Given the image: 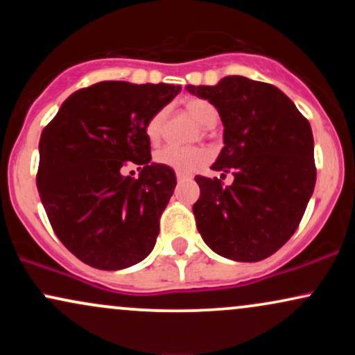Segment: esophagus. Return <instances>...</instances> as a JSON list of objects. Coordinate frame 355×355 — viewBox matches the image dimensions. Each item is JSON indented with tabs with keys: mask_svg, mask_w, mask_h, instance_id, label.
<instances>
[{
	"mask_svg": "<svg viewBox=\"0 0 355 355\" xmlns=\"http://www.w3.org/2000/svg\"><path fill=\"white\" fill-rule=\"evenodd\" d=\"M189 175H185V173H177V180L178 182H183V180H189Z\"/></svg>",
	"mask_w": 355,
	"mask_h": 355,
	"instance_id": "34e87169",
	"label": "esophagus"
}]
</instances>
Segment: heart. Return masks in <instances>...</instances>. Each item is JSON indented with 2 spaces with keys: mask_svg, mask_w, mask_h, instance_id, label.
I'll return each instance as SVG.
<instances>
[{
  "mask_svg": "<svg viewBox=\"0 0 355 355\" xmlns=\"http://www.w3.org/2000/svg\"><path fill=\"white\" fill-rule=\"evenodd\" d=\"M183 110L197 121L202 128H211L217 125L218 112L210 101L202 98H187L183 100ZM165 112H157L150 118L145 126L146 138L150 144H158L164 133ZM155 162L160 165L168 166L177 173H191L198 170L207 162V152L198 146L189 148H178V146H165L155 153Z\"/></svg>",
  "mask_w": 355,
  "mask_h": 355,
  "instance_id": "b5f03b06",
  "label": "heart"
}]
</instances>
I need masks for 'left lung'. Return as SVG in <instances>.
Wrapping results in <instances>:
<instances>
[{
	"label": "left lung",
	"mask_w": 355,
	"mask_h": 355,
	"mask_svg": "<svg viewBox=\"0 0 355 355\" xmlns=\"http://www.w3.org/2000/svg\"><path fill=\"white\" fill-rule=\"evenodd\" d=\"M187 92L217 108L223 148L211 170L234 175L229 187L195 177L203 242L237 262L267 259L294 235L315 187L311 125L284 92L245 76L187 85Z\"/></svg>",
	"instance_id": "left-lung-1"
}]
</instances>
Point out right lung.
<instances>
[{
  "instance_id": "right-lung-1",
  "label": "right lung",
  "mask_w": 355,
  "mask_h": 355,
  "mask_svg": "<svg viewBox=\"0 0 355 355\" xmlns=\"http://www.w3.org/2000/svg\"><path fill=\"white\" fill-rule=\"evenodd\" d=\"M180 89L101 81L68 96L43 130L40 198L56 237L81 262L120 270L153 250L177 177L152 162L145 126ZM132 164L138 179L124 175Z\"/></svg>"
}]
</instances>
